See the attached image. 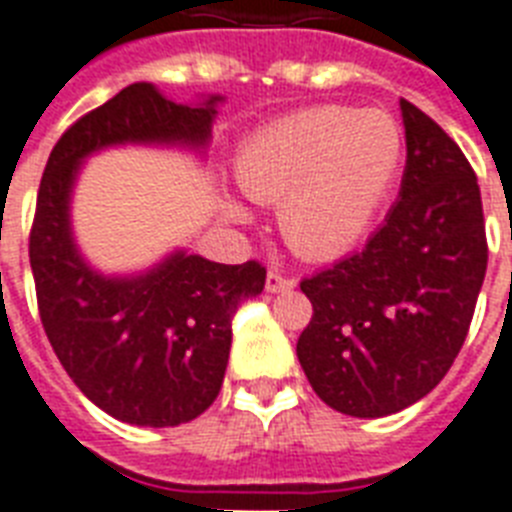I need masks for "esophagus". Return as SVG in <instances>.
I'll return each instance as SVG.
<instances>
[{"instance_id": "esophagus-1", "label": "esophagus", "mask_w": 512, "mask_h": 512, "mask_svg": "<svg viewBox=\"0 0 512 512\" xmlns=\"http://www.w3.org/2000/svg\"><path fill=\"white\" fill-rule=\"evenodd\" d=\"M297 281L292 279V276H284V273L279 271H268V276H265V289L268 292H289V289H295Z\"/></svg>"}]
</instances>
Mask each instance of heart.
Segmentation results:
<instances>
[{
  "label": "heart",
  "instance_id": "obj_1",
  "mask_svg": "<svg viewBox=\"0 0 512 512\" xmlns=\"http://www.w3.org/2000/svg\"><path fill=\"white\" fill-rule=\"evenodd\" d=\"M404 138L380 108H308L249 135L233 172L249 199L276 204L279 231L303 260L324 263L361 241L396 183ZM225 212L247 217L239 201Z\"/></svg>",
  "mask_w": 512,
  "mask_h": 512
}]
</instances>
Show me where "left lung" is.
Listing matches in <instances>:
<instances>
[{"label":"left lung","mask_w":512,"mask_h":512,"mask_svg":"<svg viewBox=\"0 0 512 512\" xmlns=\"http://www.w3.org/2000/svg\"><path fill=\"white\" fill-rule=\"evenodd\" d=\"M406 167L380 231L303 279L311 324L297 358L316 396L350 417L396 414L444 380L486 276L481 191L460 146L401 100Z\"/></svg>","instance_id":"obj_1"}]
</instances>
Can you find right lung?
Instances as JSON below:
<instances>
[{
  "mask_svg": "<svg viewBox=\"0 0 512 512\" xmlns=\"http://www.w3.org/2000/svg\"><path fill=\"white\" fill-rule=\"evenodd\" d=\"M220 100L185 106L154 84H130L63 132L39 183L28 257L47 340L76 388L130 425L175 428L207 412L228 366L233 313L263 292L265 268L175 249L143 273L106 276L76 247L71 193L84 159L103 148L204 151Z\"/></svg>",
  "mask_w": 512,
  "mask_h": 512,
  "instance_id": "add662e5",
  "label": "right lung"
}]
</instances>
